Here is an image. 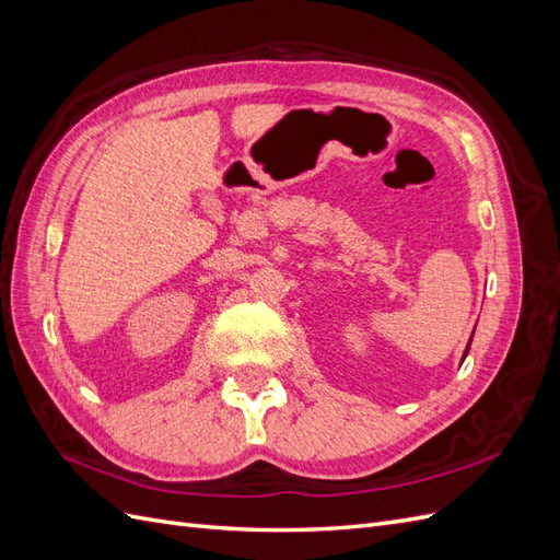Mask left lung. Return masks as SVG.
Returning a JSON list of instances; mask_svg holds the SVG:
<instances>
[{"label":"left lung","instance_id":"left-lung-1","mask_svg":"<svg viewBox=\"0 0 560 560\" xmlns=\"http://www.w3.org/2000/svg\"><path fill=\"white\" fill-rule=\"evenodd\" d=\"M467 350H469V346H467Z\"/></svg>","mask_w":560,"mask_h":560}]
</instances>
